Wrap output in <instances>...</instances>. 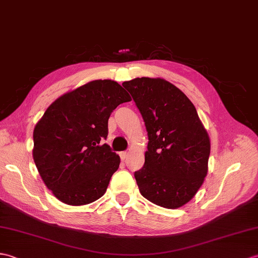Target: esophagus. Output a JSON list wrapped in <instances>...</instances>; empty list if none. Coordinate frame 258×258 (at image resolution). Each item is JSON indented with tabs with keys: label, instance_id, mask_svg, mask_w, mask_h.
<instances>
[{
	"label": "esophagus",
	"instance_id": "obj_1",
	"mask_svg": "<svg viewBox=\"0 0 258 258\" xmlns=\"http://www.w3.org/2000/svg\"><path fill=\"white\" fill-rule=\"evenodd\" d=\"M119 156H121L122 161H124L125 159L127 158V156H128V153H127V152H122L121 154H119Z\"/></svg>",
	"mask_w": 258,
	"mask_h": 258
}]
</instances>
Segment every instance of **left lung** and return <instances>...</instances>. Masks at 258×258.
I'll return each instance as SVG.
<instances>
[{
    "label": "left lung",
    "mask_w": 258,
    "mask_h": 258,
    "mask_svg": "<svg viewBox=\"0 0 258 258\" xmlns=\"http://www.w3.org/2000/svg\"><path fill=\"white\" fill-rule=\"evenodd\" d=\"M122 86L139 107L148 135L145 164L134 173L140 192L159 207L180 208L208 173V132L192 102L169 81L142 77Z\"/></svg>",
    "instance_id": "8db88e82"
}]
</instances>
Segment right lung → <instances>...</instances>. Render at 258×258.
I'll list each match as a JSON object with an SVG mask.
<instances>
[{"instance_id": "obj_1", "label": "right lung", "mask_w": 258, "mask_h": 258, "mask_svg": "<svg viewBox=\"0 0 258 258\" xmlns=\"http://www.w3.org/2000/svg\"><path fill=\"white\" fill-rule=\"evenodd\" d=\"M131 101L113 80H93L62 94L35 125L33 158L40 178L58 200L89 205L105 194L121 160L106 144L113 110Z\"/></svg>"}]
</instances>
